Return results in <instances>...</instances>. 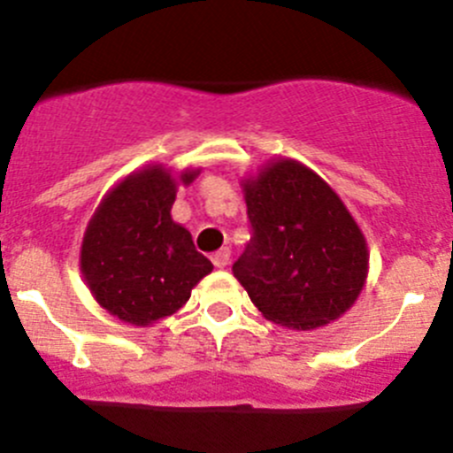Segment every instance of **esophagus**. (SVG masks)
Wrapping results in <instances>:
<instances>
[{"label": "esophagus", "instance_id": "34e87169", "mask_svg": "<svg viewBox=\"0 0 453 453\" xmlns=\"http://www.w3.org/2000/svg\"><path fill=\"white\" fill-rule=\"evenodd\" d=\"M212 263H214V267H217V269L227 267V263H230V250L223 248V250H219V252H214L212 254Z\"/></svg>", "mask_w": 453, "mask_h": 453}]
</instances>
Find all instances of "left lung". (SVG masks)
<instances>
[{
  "instance_id": "8db88e82",
  "label": "left lung",
  "mask_w": 453,
  "mask_h": 453,
  "mask_svg": "<svg viewBox=\"0 0 453 453\" xmlns=\"http://www.w3.org/2000/svg\"><path fill=\"white\" fill-rule=\"evenodd\" d=\"M241 186L252 236L232 272L258 311L296 331L349 311L366 282L368 248L335 190L287 157Z\"/></svg>"
}]
</instances>
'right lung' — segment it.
Returning a JSON list of instances; mask_svg holds the SVG:
<instances>
[{"label": "right lung", "instance_id": "1", "mask_svg": "<svg viewBox=\"0 0 453 453\" xmlns=\"http://www.w3.org/2000/svg\"><path fill=\"white\" fill-rule=\"evenodd\" d=\"M197 175L199 168H188L175 180L162 164H150L100 201L83 236L81 272L113 318L149 326L184 307L193 287L212 272L190 232L171 217L177 181L190 184Z\"/></svg>", "mask_w": 453, "mask_h": 453}]
</instances>
